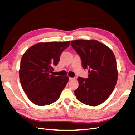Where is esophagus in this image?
Returning <instances> with one entry per match:
<instances>
[{
  "label": "esophagus",
  "instance_id": "esophagus-1",
  "mask_svg": "<svg viewBox=\"0 0 135 135\" xmlns=\"http://www.w3.org/2000/svg\"><path fill=\"white\" fill-rule=\"evenodd\" d=\"M74 79H75V78H71V77L69 78V80H74Z\"/></svg>",
  "mask_w": 135,
  "mask_h": 135
}]
</instances>
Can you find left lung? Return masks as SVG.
I'll return each instance as SVG.
<instances>
[{"mask_svg": "<svg viewBox=\"0 0 135 135\" xmlns=\"http://www.w3.org/2000/svg\"><path fill=\"white\" fill-rule=\"evenodd\" d=\"M71 45L80 56L84 69H89L88 78L78 77L75 90L77 99L84 104L98 106L110 96L116 84V60L112 50L96 40L72 41Z\"/></svg>", "mask_w": 135, "mask_h": 135, "instance_id": "left-lung-1", "label": "left lung"}]
</instances>
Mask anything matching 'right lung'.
Instances as JSON below:
<instances>
[{
  "label": "right lung",
  "instance_id": "add662e5",
  "mask_svg": "<svg viewBox=\"0 0 135 135\" xmlns=\"http://www.w3.org/2000/svg\"><path fill=\"white\" fill-rule=\"evenodd\" d=\"M70 41L40 42L25 52L21 61L19 75L21 86L34 104H52L59 98L69 78L51 74L62 51Z\"/></svg>",
  "mask_w": 135,
  "mask_h": 135
}]
</instances>
